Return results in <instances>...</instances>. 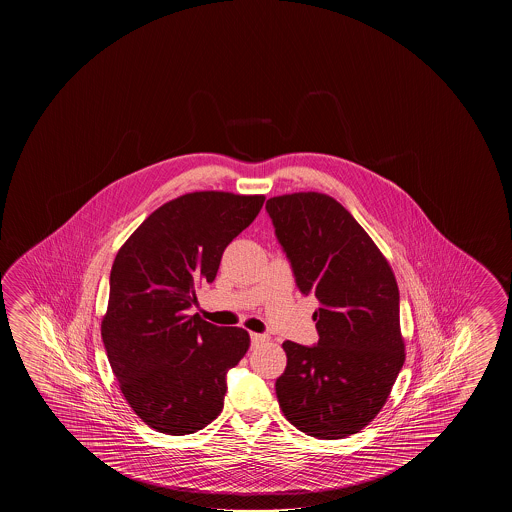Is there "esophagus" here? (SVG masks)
I'll list each match as a JSON object with an SVG mask.
<instances>
[{"label": "esophagus", "mask_w": 512, "mask_h": 512, "mask_svg": "<svg viewBox=\"0 0 512 512\" xmlns=\"http://www.w3.org/2000/svg\"><path fill=\"white\" fill-rule=\"evenodd\" d=\"M250 337H252L253 344H260L264 343V341H268V336H266V334H257V332H252Z\"/></svg>", "instance_id": "esophagus-1"}]
</instances>
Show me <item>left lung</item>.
<instances>
[{"instance_id": "8db88e82", "label": "left lung", "mask_w": 512, "mask_h": 512, "mask_svg": "<svg viewBox=\"0 0 512 512\" xmlns=\"http://www.w3.org/2000/svg\"><path fill=\"white\" fill-rule=\"evenodd\" d=\"M266 210L300 293L319 302L318 343L282 344L280 409L307 436H352L384 407L405 361L393 269L327 194H284L269 198Z\"/></svg>"}]
</instances>
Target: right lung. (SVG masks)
Instances as JSON below:
<instances>
[{
    "mask_svg": "<svg viewBox=\"0 0 512 512\" xmlns=\"http://www.w3.org/2000/svg\"><path fill=\"white\" fill-rule=\"evenodd\" d=\"M264 200L184 194L151 212L114 259L101 339L126 402L157 432L193 434L223 409L228 369L248 352L250 336L187 310Z\"/></svg>",
    "mask_w": 512,
    "mask_h": 512,
    "instance_id": "add662e5",
    "label": "right lung"
}]
</instances>
